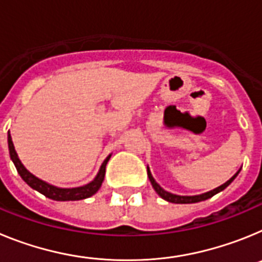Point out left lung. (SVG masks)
Masks as SVG:
<instances>
[{"label": "left lung", "instance_id": "8db88e82", "mask_svg": "<svg viewBox=\"0 0 262 262\" xmlns=\"http://www.w3.org/2000/svg\"><path fill=\"white\" fill-rule=\"evenodd\" d=\"M240 172V170H239ZM239 172L236 173L235 176H233L232 178H230L228 181L226 182V184H223L222 186L216 187V189H214V190L209 191V193H205V194H201V195H194V196H181V195H176V194H172V193H168V191H165L163 189V187L160 186L159 184H157L156 181L154 180V177H152L151 172H149V169L147 168V173H148V178H149V181H151L152 186H154V189L156 190V193L159 194L163 200L168 201V202H172V203H196V202H201V201H206L209 200V198H211V196H214L215 194H217L219 191L224 190L228 185L231 184V182L233 181L236 178V176L239 174Z\"/></svg>", "mask_w": 262, "mask_h": 262}]
</instances>
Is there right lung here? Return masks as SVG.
<instances>
[{"label": "right lung", "instance_id": "add662e5", "mask_svg": "<svg viewBox=\"0 0 262 262\" xmlns=\"http://www.w3.org/2000/svg\"><path fill=\"white\" fill-rule=\"evenodd\" d=\"M8 143H9V152H10V157L13 160L14 165L17 168L18 173L22 177V180L26 182L29 186H31L32 189H35L36 191L41 193L43 195H46L47 198L53 201H80L85 200V198H89L93 194H96L98 191V189L101 187L103 182V178H105V172H106V164H107L110 156L106 157V160L103 161V164L101 165V169H99L98 174L94 178L93 181L90 184L85 185V186L80 187H73V189H60V187L52 186V185L47 184V182L41 181L38 177H35L34 174L27 170L23 164L20 163V160L18 159V155L14 149L13 140H11L10 134L8 135Z\"/></svg>", "mask_w": 262, "mask_h": 262}]
</instances>
